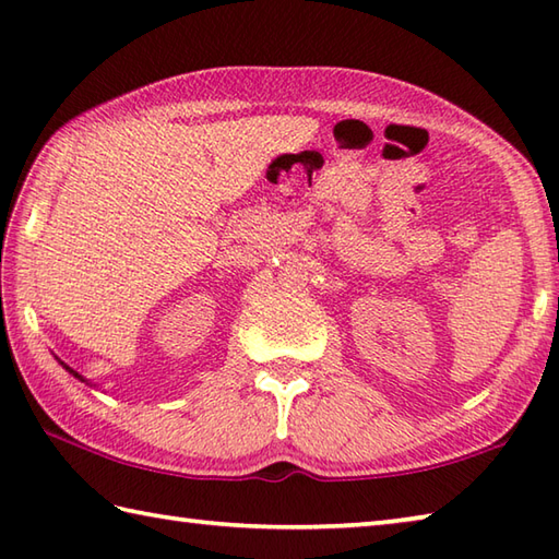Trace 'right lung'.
I'll return each instance as SVG.
<instances>
[{
	"label": "right lung",
	"instance_id": "1",
	"mask_svg": "<svg viewBox=\"0 0 559 559\" xmlns=\"http://www.w3.org/2000/svg\"><path fill=\"white\" fill-rule=\"evenodd\" d=\"M64 367H67V365H64ZM67 370H69V367H67ZM69 372H74V370H69ZM74 374H76V372H74ZM76 377H79V374H76Z\"/></svg>",
	"mask_w": 559,
	"mask_h": 559
}]
</instances>
